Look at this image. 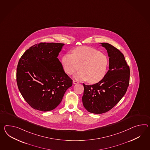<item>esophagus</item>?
I'll return each instance as SVG.
<instances>
[{
  "label": "esophagus",
  "instance_id": "1",
  "mask_svg": "<svg viewBox=\"0 0 150 150\" xmlns=\"http://www.w3.org/2000/svg\"><path fill=\"white\" fill-rule=\"evenodd\" d=\"M79 82H78V81L76 80H73V83L74 84H76V83H78Z\"/></svg>",
  "mask_w": 150,
  "mask_h": 150
}]
</instances>
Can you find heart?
<instances>
[{"label":"heart","mask_w":150,"mask_h":150,"mask_svg":"<svg viewBox=\"0 0 150 150\" xmlns=\"http://www.w3.org/2000/svg\"><path fill=\"white\" fill-rule=\"evenodd\" d=\"M62 63L68 74L72 75L80 69L75 76L77 79L95 83L105 76L109 61L106 55L94 48L81 47L74 49L72 54L64 55Z\"/></svg>","instance_id":"obj_1"}]
</instances>
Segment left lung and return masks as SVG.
<instances>
[{
    "instance_id": "1",
    "label": "left lung",
    "mask_w": 150,
    "mask_h": 150,
    "mask_svg": "<svg viewBox=\"0 0 150 150\" xmlns=\"http://www.w3.org/2000/svg\"><path fill=\"white\" fill-rule=\"evenodd\" d=\"M101 44L110 57L109 70L98 83L83 84V105L89 112L94 114L104 113L113 108L124 96L129 83L130 70L124 55L111 44Z\"/></svg>"
}]
</instances>
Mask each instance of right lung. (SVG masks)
Returning a JSON list of instances; mask_svg holds the SVG:
<instances>
[{
    "instance_id": "obj_1",
    "label": "right lung",
    "mask_w": 150,
    "mask_h": 150,
    "mask_svg": "<svg viewBox=\"0 0 150 150\" xmlns=\"http://www.w3.org/2000/svg\"><path fill=\"white\" fill-rule=\"evenodd\" d=\"M63 43H40L30 47L19 60L16 80L19 91L35 110H54L73 80L64 73L57 56Z\"/></svg>"
}]
</instances>
